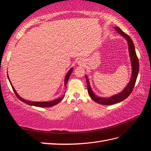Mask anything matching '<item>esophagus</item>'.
<instances>
[{"mask_svg": "<svg viewBox=\"0 0 151 151\" xmlns=\"http://www.w3.org/2000/svg\"><path fill=\"white\" fill-rule=\"evenodd\" d=\"M78 65H84V60H83V59L80 58V59H78Z\"/></svg>", "mask_w": 151, "mask_h": 151, "instance_id": "1", "label": "esophagus"}]
</instances>
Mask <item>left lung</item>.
<instances>
[{"label":"left lung","mask_w":151,"mask_h":151,"mask_svg":"<svg viewBox=\"0 0 151 151\" xmlns=\"http://www.w3.org/2000/svg\"><path fill=\"white\" fill-rule=\"evenodd\" d=\"M114 28L116 31L118 32L120 35L123 37V38H125L127 41V44H128L129 47L130 59V62H131L132 66V74L131 77H130V81L128 83V85L125 86V88H124L121 92L118 93V94L114 95L111 97H109V98H101V97H99L96 95L92 91L91 86H90L88 76L86 75L85 76L86 81L87 83V89H88V92L89 93L90 98L96 103L104 105H113V104H116L117 103L122 101L126 98H128L129 96L131 93L134 88V86L135 85V83L136 81L137 77H138L139 72V61L136 53L135 46L132 41V39H130V37L128 35L126 34L125 33H124L119 28Z\"/></svg>","instance_id":"8db88e82"}]
</instances>
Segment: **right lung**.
Wrapping results in <instances>:
<instances>
[{
	"label": "right lung",
	"instance_id": "obj_1",
	"mask_svg": "<svg viewBox=\"0 0 151 151\" xmlns=\"http://www.w3.org/2000/svg\"><path fill=\"white\" fill-rule=\"evenodd\" d=\"M72 71H73V68H70V69L68 70V72H67V73H66V76H65V86H66V83H67V82H68V79H69V78H70V75H71V73H72ZM7 75H8V79H9V83H10V84H11L12 88H13V91H14V92H15V95L17 96V98H18L20 100H21V101H22L23 103H26V104H27V105H31V106H38V107H51V106H54V105H57V104H58V103H59L60 101H61V100H62L63 98H64V97H65V94H64L63 96L60 97V98H58V99H55L52 100V101H50L37 102V101H28V100H26V99H23L22 98H21V97L18 94L17 92H16V90H15L14 87L13 86L11 81H10L9 78V77H8V74H7Z\"/></svg>",
	"mask_w": 151,
	"mask_h": 151
}]
</instances>
